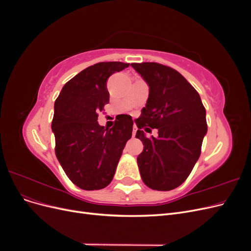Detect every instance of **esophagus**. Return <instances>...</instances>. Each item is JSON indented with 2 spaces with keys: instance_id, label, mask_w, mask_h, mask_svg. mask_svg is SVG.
<instances>
[{
  "instance_id": "esophagus-1",
  "label": "esophagus",
  "mask_w": 251,
  "mask_h": 251,
  "mask_svg": "<svg viewBox=\"0 0 251 251\" xmlns=\"http://www.w3.org/2000/svg\"><path fill=\"white\" fill-rule=\"evenodd\" d=\"M137 130H138L137 126H133V136H135V135H136V132H137Z\"/></svg>"
}]
</instances>
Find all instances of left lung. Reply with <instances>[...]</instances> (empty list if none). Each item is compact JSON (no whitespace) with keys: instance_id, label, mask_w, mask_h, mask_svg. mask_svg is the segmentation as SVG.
<instances>
[{"instance_id":"left-lung-1","label":"left lung","mask_w":251,"mask_h":251,"mask_svg":"<svg viewBox=\"0 0 251 251\" xmlns=\"http://www.w3.org/2000/svg\"><path fill=\"white\" fill-rule=\"evenodd\" d=\"M148 83L150 93L136 137L144 149L137 157L144 184L155 191H171L189 176L201 154L207 133L206 111L200 95L176 70L157 63L131 64ZM157 128L158 137L145 132Z\"/></svg>"}]
</instances>
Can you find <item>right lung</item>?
<instances>
[{
  "label": "right lung",
  "instance_id": "obj_1",
  "mask_svg": "<svg viewBox=\"0 0 251 251\" xmlns=\"http://www.w3.org/2000/svg\"><path fill=\"white\" fill-rule=\"evenodd\" d=\"M130 64L98 63L68 81L54 102L51 128L55 155L73 183L85 191L108 186L115 175L133 119L121 115L113 127L98 125V113L109 103L107 80Z\"/></svg>",
  "mask_w": 251,
  "mask_h": 251
}]
</instances>
